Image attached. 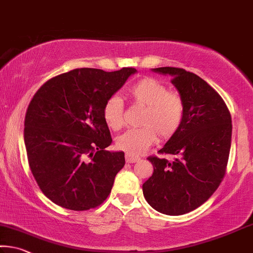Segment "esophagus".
<instances>
[{"mask_svg": "<svg viewBox=\"0 0 253 253\" xmlns=\"http://www.w3.org/2000/svg\"><path fill=\"white\" fill-rule=\"evenodd\" d=\"M138 161H139L138 156H135V155H131L129 153H126V162L127 163H135V162H138Z\"/></svg>", "mask_w": 253, "mask_h": 253, "instance_id": "obj_1", "label": "esophagus"}]
</instances>
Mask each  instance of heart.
Listing matches in <instances>:
<instances>
[{"label":"heart","instance_id":"b5f03b06","mask_svg":"<svg viewBox=\"0 0 253 253\" xmlns=\"http://www.w3.org/2000/svg\"><path fill=\"white\" fill-rule=\"evenodd\" d=\"M126 93L133 105L143 107L138 128H131L117 138V146L131 155L145 152L158 137L167 141L178 133L186 116V102L178 91L169 90L158 79L146 76L128 87ZM103 119L112 130L125 125L123 100L112 95L106 100Z\"/></svg>","mask_w":253,"mask_h":253}]
</instances>
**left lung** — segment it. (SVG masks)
I'll use <instances>...</instances> for the list:
<instances>
[{
  "label": "left lung",
  "mask_w": 253,
  "mask_h": 253,
  "mask_svg": "<svg viewBox=\"0 0 253 253\" xmlns=\"http://www.w3.org/2000/svg\"><path fill=\"white\" fill-rule=\"evenodd\" d=\"M154 72L172 75L171 82L182 94L186 116L182 126L160 154L173 161L148 156L152 177L143 194L155 211L182 215L211 198L225 175L232 138V118L222 97L202 78L180 67H159Z\"/></svg>",
  "instance_id": "obj_1"
}]
</instances>
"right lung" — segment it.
<instances>
[{"instance_id": "right-lung-1", "label": "right lung", "mask_w": 253, "mask_h": 253, "mask_svg": "<svg viewBox=\"0 0 253 253\" xmlns=\"http://www.w3.org/2000/svg\"><path fill=\"white\" fill-rule=\"evenodd\" d=\"M75 69L43 83L28 106L25 144L30 170L47 198L71 211H89L109 196L125 166L103 119L106 100L135 73Z\"/></svg>"}]
</instances>
